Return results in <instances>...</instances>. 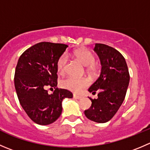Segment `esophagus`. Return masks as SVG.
<instances>
[{
  "mask_svg": "<svg viewBox=\"0 0 150 150\" xmlns=\"http://www.w3.org/2000/svg\"><path fill=\"white\" fill-rule=\"evenodd\" d=\"M73 97L75 99H78V100H81L82 99V97L79 95H76V94H73Z\"/></svg>",
  "mask_w": 150,
  "mask_h": 150,
  "instance_id": "1",
  "label": "esophagus"
}]
</instances>
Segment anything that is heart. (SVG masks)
Wrapping results in <instances>:
<instances>
[{
  "instance_id": "obj_1",
  "label": "heart",
  "mask_w": 150,
  "mask_h": 150,
  "mask_svg": "<svg viewBox=\"0 0 150 150\" xmlns=\"http://www.w3.org/2000/svg\"><path fill=\"white\" fill-rule=\"evenodd\" d=\"M73 56L80 61L84 66L86 67L87 72L92 73L96 70L94 55L88 49L81 48L77 50L73 53ZM68 61V56L66 53L62 54L57 61V70L60 74L64 73L66 70L67 63ZM61 86L64 88L79 92L83 88L88 86V81L85 78H76L73 76H68L61 81Z\"/></svg>"
}]
</instances>
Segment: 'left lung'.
I'll use <instances>...</instances> for the list:
<instances>
[{
  "label": "left lung",
  "instance_id": "1",
  "mask_svg": "<svg viewBox=\"0 0 150 150\" xmlns=\"http://www.w3.org/2000/svg\"><path fill=\"white\" fill-rule=\"evenodd\" d=\"M94 50L101 62L100 77L88 88L98 98L92 99L91 105L84 111L88 120L105 123L111 120L125 97L130 81V74L124 56L114 47L104 44H95Z\"/></svg>",
  "mask_w": 150,
  "mask_h": 150
}]
</instances>
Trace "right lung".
Wrapping results in <instances>:
<instances>
[{"label": "right lung", "mask_w": 150, "mask_h": 150, "mask_svg": "<svg viewBox=\"0 0 150 150\" xmlns=\"http://www.w3.org/2000/svg\"><path fill=\"white\" fill-rule=\"evenodd\" d=\"M68 46L42 42L20 56L14 73V86L20 105L35 123L47 125L58 120L62 100L72 98L67 89L57 88V61ZM55 88L49 95L46 88Z\"/></svg>", "instance_id": "obj_1"}]
</instances>
